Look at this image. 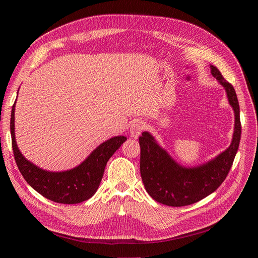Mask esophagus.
<instances>
[{
	"label": "esophagus",
	"mask_w": 258,
	"mask_h": 258,
	"mask_svg": "<svg viewBox=\"0 0 258 258\" xmlns=\"http://www.w3.org/2000/svg\"><path fill=\"white\" fill-rule=\"evenodd\" d=\"M145 124L141 120H137L131 123L130 126V136L134 139H138L142 134V130L144 129Z\"/></svg>",
	"instance_id": "1"
}]
</instances>
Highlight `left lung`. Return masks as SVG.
I'll list each match as a JSON object with an SVG mask.
<instances>
[{
  "label": "left lung",
  "instance_id": "1",
  "mask_svg": "<svg viewBox=\"0 0 258 258\" xmlns=\"http://www.w3.org/2000/svg\"><path fill=\"white\" fill-rule=\"evenodd\" d=\"M211 73L227 93L228 102L235 112V131L231 144L215 158L197 167L186 168L177 163L156 142L150 132L139 138L141 147L140 172L146 191L159 204L184 207L198 202L215 191L227 176L236 157L241 139L240 107L235 88L224 80L214 66Z\"/></svg>",
  "mask_w": 258,
  "mask_h": 258
}]
</instances>
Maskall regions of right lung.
<instances>
[{"instance_id":"right-lung-1","label":"right lung","mask_w":258,"mask_h":258,"mask_svg":"<svg viewBox=\"0 0 258 258\" xmlns=\"http://www.w3.org/2000/svg\"><path fill=\"white\" fill-rule=\"evenodd\" d=\"M15 104L11 115V135L15 160L27 183L42 196L58 204L74 205L88 200L96 194L103 177L106 162L126 141L123 136L114 137L100 144L80 166L62 172L46 171L27 160L15 139Z\"/></svg>"}]
</instances>
